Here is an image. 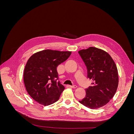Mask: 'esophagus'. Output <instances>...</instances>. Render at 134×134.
<instances>
[{
	"label": "esophagus",
	"instance_id": "1",
	"mask_svg": "<svg viewBox=\"0 0 134 134\" xmlns=\"http://www.w3.org/2000/svg\"><path fill=\"white\" fill-rule=\"evenodd\" d=\"M69 87L70 88H76L77 87L76 85H73V86H69Z\"/></svg>",
	"mask_w": 134,
	"mask_h": 134
}]
</instances>
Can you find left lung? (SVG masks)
Returning a JSON list of instances; mask_svg holds the SVG:
<instances>
[{"label": "left lung", "instance_id": "left-lung-1", "mask_svg": "<svg viewBox=\"0 0 134 134\" xmlns=\"http://www.w3.org/2000/svg\"><path fill=\"white\" fill-rule=\"evenodd\" d=\"M78 52L87 66L88 78L93 80L92 86L86 89V97L79 102L91 109L103 107L113 98L118 87L115 63L107 52L96 47Z\"/></svg>", "mask_w": 134, "mask_h": 134}]
</instances>
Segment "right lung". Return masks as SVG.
I'll return each mask as SVG.
<instances>
[{"label":"right lung","mask_w":134,"mask_h":134,"mask_svg":"<svg viewBox=\"0 0 134 134\" xmlns=\"http://www.w3.org/2000/svg\"><path fill=\"white\" fill-rule=\"evenodd\" d=\"M71 54V51L45 50L28 59L24 70V83L28 93L36 102L46 106L59 100L65 87L58 81L57 67Z\"/></svg>","instance_id":"obj_1"}]
</instances>
